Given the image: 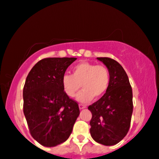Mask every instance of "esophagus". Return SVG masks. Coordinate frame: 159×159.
<instances>
[{
  "label": "esophagus",
  "mask_w": 159,
  "mask_h": 159,
  "mask_svg": "<svg viewBox=\"0 0 159 159\" xmlns=\"http://www.w3.org/2000/svg\"><path fill=\"white\" fill-rule=\"evenodd\" d=\"M85 107H86V105H84L83 104H79V108L81 110L85 108Z\"/></svg>",
  "instance_id": "esophagus-1"
}]
</instances>
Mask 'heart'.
<instances>
[{
	"instance_id": "obj_1",
	"label": "heart",
	"mask_w": 159,
	"mask_h": 159,
	"mask_svg": "<svg viewBox=\"0 0 159 159\" xmlns=\"http://www.w3.org/2000/svg\"><path fill=\"white\" fill-rule=\"evenodd\" d=\"M111 83L109 70L103 65L81 62L73 68V74H65L62 86L65 94L73 98L81 88L83 91L77 96V100L86 103L93 98L99 99L108 89Z\"/></svg>"
}]
</instances>
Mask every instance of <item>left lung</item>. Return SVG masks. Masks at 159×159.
Masks as SVG:
<instances>
[{"mask_svg":"<svg viewBox=\"0 0 159 159\" xmlns=\"http://www.w3.org/2000/svg\"><path fill=\"white\" fill-rule=\"evenodd\" d=\"M111 73L106 93L88 107L92 114L90 134L94 141L114 145L129 132L133 111L132 89L129 78L118 62L108 57H97Z\"/></svg>","mask_w":159,"mask_h":159,"instance_id":"obj_1","label":"left lung"}]
</instances>
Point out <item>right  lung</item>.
Wrapping results in <instances>:
<instances>
[{"mask_svg": "<svg viewBox=\"0 0 159 159\" xmlns=\"http://www.w3.org/2000/svg\"><path fill=\"white\" fill-rule=\"evenodd\" d=\"M76 59H43L27 76L23 111L32 137L45 147L66 141L80 114L78 103L65 94L62 86V76Z\"/></svg>", "mask_w": 159, "mask_h": 159, "instance_id": "1", "label": "right lung"}]
</instances>
